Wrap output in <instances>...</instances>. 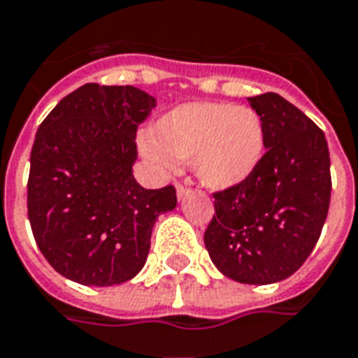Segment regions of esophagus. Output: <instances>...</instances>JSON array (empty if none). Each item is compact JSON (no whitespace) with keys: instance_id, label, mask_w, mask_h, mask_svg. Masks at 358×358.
Masks as SVG:
<instances>
[{"instance_id":"1","label":"esophagus","mask_w":358,"mask_h":358,"mask_svg":"<svg viewBox=\"0 0 358 358\" xmlns=\"http://www.w3.org/2000/svg\"><path fill=\"white\" fill-rule=\"evenodd\" d=\"M187 191H189V187L184 184H176V195H178V199H184L185 195H187Z\"/></svg>"}]
</instances>
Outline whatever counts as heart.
Listing matches in <instances>:
<instances>
[{
	"label": "heart",
	"mask_w": 358,
	"mask_h": 358,
	"mask_svg": "<svg viewBox=\"0 0 358 358\" xmlns=\"http://www.w3.org/2000/svg\"><path fill=\"white\" fill-rule=\"evenodd\" d=\"M141 150L165 171H173L176 159L191 161L204 185L229 189L250 178L263 159V120L248 106L185 103L152 125L150 135L141 138Z\"/></svg>",
	"instance_id": "heart-1"
}]
</instances>
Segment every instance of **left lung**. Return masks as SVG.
<instances>
[{
  "mask_svg": "<svg viewBox=\"0 0 358 358\" xmlns=\"http://www.w3.org/2000/svg\"><path fill=\"white\" fill-rule=\"evenodd\" d=\"M264 127L263 159L242 184L212 193L204 245L222 274L240 283L282 282L317 244L331 204L324 133L278 94L248 97Z\"/></svg>",
  "mask_w": 358,
  "mask_h": 358,
  "instance_id": "8db88e82",
  "label": "left lung"
}]
</instances>
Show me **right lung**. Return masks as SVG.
Masks as SVG:
<instances>
[{
  "mask_svg": "<svg viewBox=\"0 0 358 358\" xmlns=\"http://www.w3.org/2000/svg\"><path fill=\"white\" fill-rule=\"evenodd\" d=\"M154 106L135 86L84 84L39 125L27 217L41 253L67 280L108 287L135 278L157 215L176 206L174 185L144 189L133 176L136 127Z\"/></svg>",
  "mask_w": 358,
  "mask_h": 358,
  "instance_id": "obj_1",
  "label": "right lung"
}]
</instances>
